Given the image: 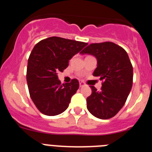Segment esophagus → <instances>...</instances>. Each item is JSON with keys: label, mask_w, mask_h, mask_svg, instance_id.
Returning a JSON list of instances; mask_svg holds the SVG:
<instances>
[{"label": "esophagus", "mask_w": 152, "mask_h": 152, "mask_svg": "<svg viewBox=\"0 0 152 152\" xmlns=\"http://www.w3.org/2000/svg\"><path fill=\"white\" fill-rule=\"evenodd\" d=\"M79 84H80V88H82V87L85 86V84H84V83L83 82V81H81V80H80V81H79Z\"/></svg>", "instance_id": "obj_1"}]
</instances>
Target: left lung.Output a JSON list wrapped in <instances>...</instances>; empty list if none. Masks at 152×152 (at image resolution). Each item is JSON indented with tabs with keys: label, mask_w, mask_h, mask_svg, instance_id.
Masks as SVG:
<instances>
[{
	"label": "left lung",
	"mask_w": 152,
	"mask_h": 152,
	"mask_svg": "<svg viewBox=\"0 0 152 152\" xmlns=\"http://www.w3.org/2000/svg\"><path fill=\"white\" fill-rule=\"evenodd\" d=\"M80 54L96 58L93 75L103 81L99 91L91 86L92 94L87 98V108L96 118H112L124 106L132 86L133 69L128 54L111 42L91 44Z\"/></svg>",
	"instance_id": "left-lung-1"
}]
</instances>
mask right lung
<instances>
[{
  "label": "right lung",
  "mask_w": 152,
  "mask_h": 152,
  "mask_svg": "<svg viewBox=\"0 0 152 152\" xmlns=\"http://www.w3.org/2000/svg\"><path fill=\"white\" fill-rule=\"evenodd\" d=\"M87 45L53 36L34 46L28 59L26 80L31 99L42 113L56 116L67 110L79 82L73 79L61 84L57 74L62 72L69 60Z\"/></svg>",
  "instance_id": "right-lung-1"
}]
</instances>
